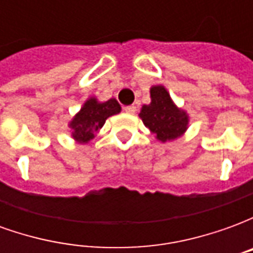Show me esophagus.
I'll use <instances>...</instances> for the list:
<instances>
[{"label": "esophagus", "instance_id": "1", "mask_svg": "<svg viewBox=\"0 0 253 253\" xmlns=\"http://www.w3.org/2000/svg\"><path fill=\"white\" fill-rule=\"evenodd\" d=\"M135 110H137V107H135V105H127V107H125V108H123V111H125V112H127V114H134V112H135Z\"/></svg>", "mask_w": 253, "mask_h": 253}]
</instances>
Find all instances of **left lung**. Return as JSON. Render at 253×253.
Masks as SVG:
<instances>
[{"label":"left lung","instance_id":"1","mask_svg":"<svg viewBox=\"0 0 253 253\" xmlns=\"http://www.w3.org/2000/svg\"><path fill=\"white\" fill-rule=\"evenodd\" d=\"M152 103L143 105L139 116L145 126L163 142L172 141L186 131L188 116L176 107L164 86L150 89Z\"/></svg>","mask_w":253,"mask_h":253}]
</instances>
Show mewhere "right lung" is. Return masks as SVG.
<instances>
[{"label":"right lung","mask_w":253,"mask_h":253,"mask_svg":"<svg viewBox=\"0 0 253 253\" xmlns=\"http://www.w3.org/2000/svg\"><path fill=\"white\" fill-rule=\"evenodd\" d=\"M119 112L121 105L115 99L105 103H97L96 99H89L70 123L73 138L80 143H86L103 127L107 118Z\"/></svg>","instance_id":"1"}]
</instances>
